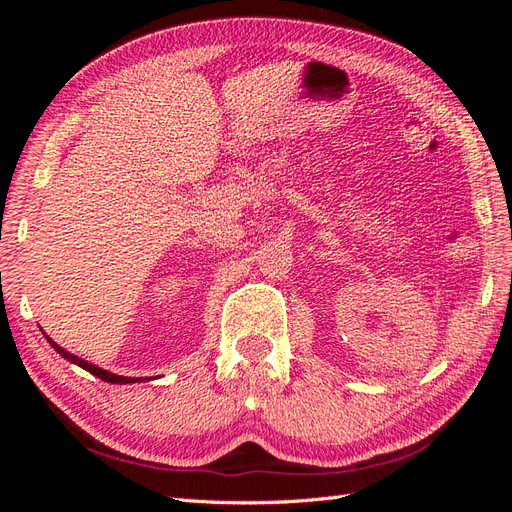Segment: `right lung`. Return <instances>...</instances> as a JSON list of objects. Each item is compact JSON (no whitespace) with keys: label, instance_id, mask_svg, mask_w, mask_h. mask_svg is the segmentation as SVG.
I'll list each match as a JSON object with an SVG mask.
<instances>
[{"label":"right lung","instance_id":"add662e5","mask_svg":"<svg viewBox=\"0 0 512 512\" xmlns=\"http://www.w3.org/2000/svg\"><path fill=\"white\" fill-rule=\"evenodd\" d=\"M49 339V337H46ZM49 344L64 356V359H68L70 363H74V365H79V367H83V369H87L89 374H94V376H98L100 380H104V382H113V384H128V382H138L141 378H123V376H115V374H111V371H106V369H100V367H96V365H91V363H87V361H83V359H79V356H74V354H70V352H66L64 348L61 346H57L53 339H49Z\"/></svg>","mask_w":512,"mask_h":512}]
</instances>
